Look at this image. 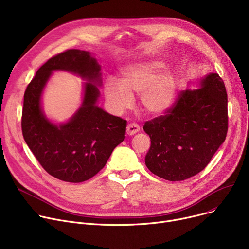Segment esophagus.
I'll return each mask as SVG.
<instances>
[{"mask_svg": "<svg viewBox=\"0 0 249 249\" xmlns=\"http://www.w3.org/2000/svg\"><path fill=\"white\" fill-rule=\"evenodd\" d=\"M140 130L139 125H137L136 123H130L127 125V129H126V133L127 135H134L135 133H137Z\"/></svg>", "mask_w": 249, "mask_h": 249, "instance_id": "obj_1", "label": "esophagus"}]
</instances>
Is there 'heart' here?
I'll return each mask as SVG.
<instances>
[{
  "mask_svg": "<svg viewBox=\"0 0 249 249\" xmlns=\"http://www.w3.org/2000/svg\"><path fill=\"white\" fill-rule=\"evenodd\" d=\"M162 60L149 59L134 63L122 71L121 83L113 78L105 82L107 101L116 111H123L132 105L131 94H141L143 109L152 115H161L171 109L178 93V80L166 71Z\"/></svg>",
  "mask_w": 249,
  "mask_h": 249,
  "instance_id": "heart-1",
  "label": "heart"
}]
</instances>
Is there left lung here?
I'll return each instance as SVG.
<instances>
[{"mask_svg":"<svg viewBox=\"0 0 249 249\" xmlns=\"http://www.w3.org/2000/svg\"><path fill=\"white\" fill-rule=\"evenodd\" d=\"M200 84V89L180 91L164 115L143 126L151 141L145 164L161 178L177 181L199 174L226 138L224 82L218 73H210Z\"/></svg>","mask_w":249,"mask_h":249,"instance_id":"left-lung-1","label":"left lung"}]
</instances>
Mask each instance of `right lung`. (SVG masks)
<instances>
[{
    "instance_id": "right-lung-1",
    "label": "right lung",
    "mask_w": 249,
    "mask_h": 249,
    "mask_svg": "<svg viewBox=\"0 0 249 249\" xmlns=\"http://www.w3.org/2000/svg\"><path fill=\"white\" fill-rule=\"evenodd\" d=\"M100 65L89 52L69 49L49 58L39 69L24 94L22 133L38 162L52 177L82 182L96 176L114 148L125 139L127 121L105 112L96 103L101 86ZM53 70L86 78L81 108L67 124H51L41 109L42 90Z\"/></svg>"
}]
</instances>
